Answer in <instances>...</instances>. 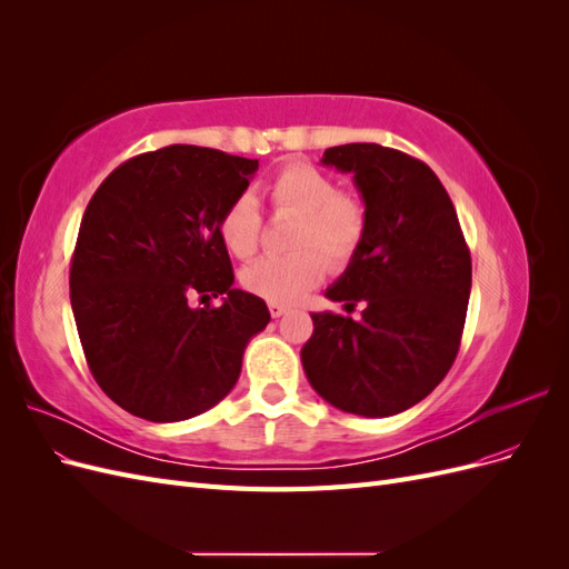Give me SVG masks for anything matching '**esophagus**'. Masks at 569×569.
Listing matches in <instances>:
<instances>
[{
  "mask_svg": "<svg viewBox=\"0 0 569 569\" xmlns=\"http://www.w3.org/2000/svg\"><path fill=\"white\" fill-rule=\"evenodd\" d=\"M268 308H270V316L272 318H282L284 313H289V308L282 306V303H268Z\"/></svg>",
  "mask_w": 569,
  "mask_h": 569,
  "instance_id": "1",
  "label": "esophagus"
}]
</instances>
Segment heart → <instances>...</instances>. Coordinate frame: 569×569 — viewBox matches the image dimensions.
<instances>
[{
    "instance_id": "b5f03b06",
    "label": "heart",
    "mask_w": 569,
    "mask_h": 569,
    "mask_svg": "<svg viewBox=\"0 0 569 569\" xmlns=\"http://www.w3.org/2000/svg\"><path fill=\"white\" fill-rule=\"evenodd\" d=\"M274 211L299 216L291 256H268L242 272V287L268 303H299L327 272L353 263L368 234L366 203L343 194L339 182L313 163L291 161L268 184ZM263 218L251 194L234 197L218 220V234L237 258H251L261 247ZM328 261L325 262L323 258Z\"/></svg>"
}]
</instances>
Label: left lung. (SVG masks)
<instances>
[{"label":"left lung","mask_w":569,"mask_h":569,"mask_svg":"<svg viewBox=\"0 0 569 569\" xmlns=\"http://www.w3.org/2000/svg\"><path fill=\"white\" fill-rule=\"evenodd\" d=\"M322 163L353 176L370 220L363 247L325 297L366 308L358 320L313 313L301 363L327 403L389 418L420 403L453 366L472 287L470 249L427 163L368 142L330 147Z\"/></svg>","instance_id":"8db88e82"}]
</instances>
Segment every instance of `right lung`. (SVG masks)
<instances>
[{"label":"right lung","mask_w":569,"mask_h":569,"mask_svg":"<svg viewBox=\"0 0 569 569\" xmlns=\"http://www.w3.org/2000/svg\"><path fill=\"white\" fill-rule=\"evenodd\" d=\"M256 159L170 144L120 163L84 209L71 306L84 358L113 403L180 422L226 399L268 306L232 289L218 220L244 194ZM222 296L213 309L187 298Z\"/></svg>","instance_id":"1"}]
</instances>
